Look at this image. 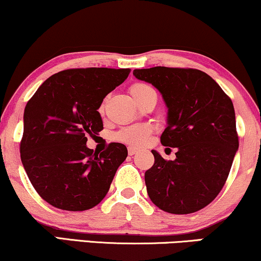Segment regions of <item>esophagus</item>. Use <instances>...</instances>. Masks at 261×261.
<instances>
[{
	"mask_svg": "<svg viewBox=\"0 0 261 261\" xmlns=\"http://www.w3.org/2000/svg\"><path fill=\"white\" fill-rule=\"evenodd\" d=\"M138 151V149L137 148H135V147H128L127 148V153H128V155H135Z\"/></svg>",
	"mask_w": 261,
	"mask_h": 261,
	"instance_id": "1",
	"label": "esophagus"
}]
</instances>
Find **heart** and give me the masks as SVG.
<instances>
[{
  "instance_id": "obj_1",
  "label": "heart",
  "mask_w": 261,
  "mask_h": 261,
  "mask_svg": "<svg viewBox=\"0 0 261 261\" xmlns=\"http://www.w3.org/2000/svg\"><path fill=\"white\" fill-rule=\"evenodd\" d=\"M151 88L149 85L144 83H136L131 85L130 89H128V92H130L134 100L137 102ZM150 134L151 128L148 125H133V126L125 127L119 131L117 135V138L121 142H125V143L133 144V146H142V144H144L148 141Z\"/></svg>"
}]
</instances>
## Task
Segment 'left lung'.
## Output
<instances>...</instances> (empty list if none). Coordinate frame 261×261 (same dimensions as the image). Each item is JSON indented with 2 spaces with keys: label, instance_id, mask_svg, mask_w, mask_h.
I'll use <instances>...</instances> for the list:
<instances>
[{
  "label": "left lung",
  "instance_id": "left-lung-1",
  "mask_svg": "<svg viewBox=\"0 0 261 261\" xmlns=\"http://www.w3.org/2000/svg\"><path fill=\"white\" fill-rule=\"evenodd\" d=\"M134 75L163 95L169 111L160 141L177 148L169 161L151 150L154 165L144 174L151 202L173 214L202 210L220 193L239 149L232 101L200 70L156 66Z\"/></svg>",
  "mask_w": 261,
  "mask_h": 261
}]
</instances>
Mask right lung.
<instances>
[{"label":"right lung","mask_w":261,"mask_h":261,"mask_svg":"<svg viewBox=\"0 0 261 261\" xmlns=\"http://www.w3.org/2000/svg\"><path fill=\"white\" fill-rule=\"evenodd\" d=\"M130 68H72L53 74L30 98L20 142L22 166L43 200L65 211H85L110 190L127 156L124 144L98 154L87 147L88 135L103 128L98 113L103 98Z\"/></svg>","instance_id":"add662e5"}]
</instances>
